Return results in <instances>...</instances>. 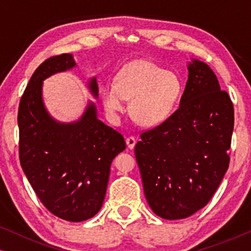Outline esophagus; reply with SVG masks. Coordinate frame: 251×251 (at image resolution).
I'll return each instance as SVG.
<instances>
[{
    "instance_id": "1",
    "label": "esophagus",
    "mask_w": 251,
    "mask_h": 251,
    "mask_svg": "<svg viewBox=\"0 0 251 251\" xmlns=\"http://www.w3.org/2000/svg\"><path fill=\"white\" fill-rule=\"evenodd\" d=\"M126 146H128V149H130V150H132L133 147H135V145H136V139L133 138V137H128V138L126 139Z\"/></svg>"
}]
</instances>
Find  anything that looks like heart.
<instances>
[{"mask_svg": "<svg viewBox=\"0 0 251 251\" xmlns=\"http://www.w3.org/2000/svg\"><path fill=\"white\" fill-rule=\"evenodd\" d=\"M183 91L180 77L150 60H135L119 72L116 81L105 84L101 101L113 121L130 100V114L139 125L152 126L169 118Z\"/></svg>", "mask_w": 251, "mask_h": 251, "instance_id": "heart-1", "label": "heart"}]
</instances>
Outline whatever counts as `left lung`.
I'll use <instances>...</instances> for the list:
<instances>
[{"label":"left lung","mask_w":251,"mask_h":251,"mask_svg":"<svg viewBox=\"0 0 251 251\" xmlns=\"http://www.w3.org/2000/svg\"><path fill=\"white\" fill-rule=\"evenodd\" d=\"M234 108L203 61L188 64L179 107L140 135L135 155L153 212L183 219L210 201L228 169Z\"/></svg>","instance_id":"8db88e82"}]
</instances>
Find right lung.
I'll return each mask as SVG.
<instances>
[{"instance_id":"obj_1","label":"right lung","mask_w":251,"mask_h":251,"mask_svg":"<svg viewBox=\"0 0 251 251\" xmlns=\"http://www.w3.org/2000/svg\"><path fill=\"white\" fill-rule=\"evenodd\" d=\"M75 66L71 53L44 60L22 96L18 109L19 160L44 207L68 222H83L100 210L111 163L126 149L125 138L97 118L90 102L80 120L60 123L44 107L43 80ZM89 89L98 97L96 77Z\"/></svg>"}]
</instances>
